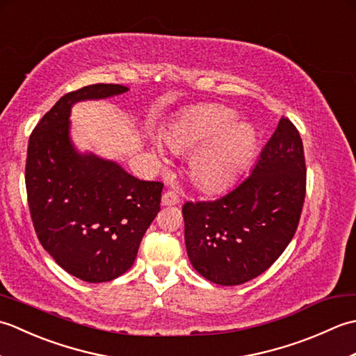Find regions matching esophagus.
Returning <instances> with one entry per match:
<instances>
[{"instance_id": "obj_1", "label": "esophagus", "mask_w": 356, "mask_h": 356, "mask_svg": "<svg viewBox=\"0 0 356 356\" xmlns=\"http://www.w3.org/2000/svg\"><path fill=\"white\" fill-rule=\"evenodd\" d=\"M179 197L174 191H165L162 194V207H171V205H177Z\"/></svg>"}]
</instances>
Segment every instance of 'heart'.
Returning <instances> with one entry per match:
<instances>
[{"instance_id": "obj_1", "label": "heart", "mask_w": 356, "mask_h": 356, "mask_svg": "<svg viewBox=\"0 0 356 356\" xmlns=\"http://www.w3.org/2000/svg\"><path fill=\"white\" fill-rule=\"evenodd\" d=\"M234 111L222 105H207L186 113L165 136L174 153H194L190 177L202 190L228 186L251 159L257 136L246 122H232Z\"/></svg>"}]
</instances>
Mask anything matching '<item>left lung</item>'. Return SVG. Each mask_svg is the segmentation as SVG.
I'll return each mask as SVG.
<instances>
[{
	"instance_id": "left-lung-1",
	"label": "left lung",
	"mask_w": 356,
	"mask_h": 356,
	"mask_svg": "<svg viewBox=\"0 0 356 356\" xmlns=\"http://www.w3.org/2000/svg\"><path fill=\"white\" fill-rule=\"evenodd\" d=\"M305 195L303 142L291 120L282 118L246 179L216 200L184 205L193 268L222 286L259 277L291 243Z\"/></svg>"
}]
</instances>
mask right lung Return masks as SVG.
<instances>
[{"mask_svg": "<svg viewBox=\"0 0 356 356\" xmlns=\"http://www.w3.org/2000/svg\"><path fill=\"white\" fill-rule=\"evenodd\" d=\"M125 92V86L95 84L67 93L29 139L26 188L36 236L59 266L88 283L125 274L161 211L163 184L139 180L115 161L81 153L70 138L74 104Z\"/></svg>", "mask_w": 356, "mask_h": 356, "instance_id": "obj_1", "label": "right lung"}]
</instances>
